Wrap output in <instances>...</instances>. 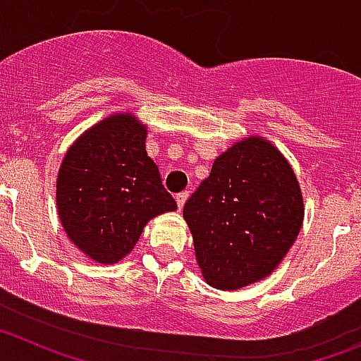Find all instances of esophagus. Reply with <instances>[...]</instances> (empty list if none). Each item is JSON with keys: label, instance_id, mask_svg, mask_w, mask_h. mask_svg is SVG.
<instances>
[{"label": "esophagus", "instance_id": "esophagus-1", "mask_svg": "<svg viewBox=\"0 0 361 361\" xmlns=\"http://www.w3.org/2000/svg\"><path fill=\"white\" fill-rule=\"evenodd\" d=\"M188 197H190V193H188V191H180V193H178V195L175 197V200H177L178 209H183V208H184V204H186Z\"/></svg>", "mask_w": 361, "mask_h": 361}]
</instances>
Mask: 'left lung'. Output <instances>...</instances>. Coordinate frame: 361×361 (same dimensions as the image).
<instances>
[{
  "label": "left lung",
  "instance_id": "obj_1",
  "mask_svg": "<svg viewBox=\"0 0 361 361\" xmlns=\"http://www.w3.org/2000/svg\"><path fill=\"white\" fill-rule=\"evenodd\" d=\"M183 215L206 283L237 291L269 276L291 250L304 197L280 149L250 135L215 159Z\"/></svg>",
  "mask_w": 361,
  "mask_h": 361
}]
</instances>
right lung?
Returning <instances> with one entry per match:
<instances>
[{
  "label": "right lung",
  "mask_w": 361,
  "mask_h": 361,
  "mask_svg": "<svg viewBox=\"0 0 361 361\" xmlns=\"http://www.w3.org/2000/svg\"><path fill=\"white\" fill-rule=\"evenodd\" d=\"M146 135L139 117L111 114L85 130L59 166L57 215L70 242L94 262L123 260L149 220L177 209L146 153Z\"/></svg>",
  "instance_id": "obj_1"
}]
</instances>
